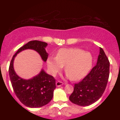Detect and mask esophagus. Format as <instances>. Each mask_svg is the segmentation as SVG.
<instances>
[{"label": "esophagus", "mask_w": 120, "mask_h": 120, "mask_svg": "<svg viewBox=\"0 0 120 120\" xmlns=\"http://www.w3.org/2000/svg\"><path fill=\"white\" fill-rule=\"evenodd\" d=\"M63 84L64 83L63 82L60 81H57L56 82V85L57 86H60L63 85Z\"/></svg>", "instance_id": "obj_1"}]
</instances>
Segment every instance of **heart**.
<instances>
[{"instance_id":"obj_1","label":"heart","mask_w":120,"mask_h":120,"mask_svg":"<svg viewBox=\"0 0 120 120\" xmlns=\"http://www.w3.org/2000/svg\"><path fill=\"white\" fill-rule=\"evenodd\" d=\"M93 57L89 52L78 48H62L57 56L49 57L47 60L48 68L55 75L65 66V72L74 81L84 77L92 66Z\"/></svg>"}]
</instances>
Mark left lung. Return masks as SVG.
I'll return each instance as SVG.
<instances>
[{"label":"left lung","mask_w":120,"mask_h":120,"mask_svg":"<svg viewBox=\"0 0 120 120\" xmlns=\"http://www.w3.org/2000/svg\"><path fill=\"white\" fill-rule=\"evenodd\" d=\"M110 62L102 48L97 64L78 83H75L70 100L75 105L89 106L100 99L105 92L109 77Z\"/></svg>","instance_id":"left-lung-1"}]
</instances>
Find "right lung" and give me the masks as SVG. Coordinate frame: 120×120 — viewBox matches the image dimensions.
Masks as SVG:
<instances>
[{
    "label": "right lung",
    "instance_id": "obj_1",
    "mask_svg": "<svg viewBox=\"0 0 120 120\" xmlns=\"http://www.w3.org/2000/svg\"><path fill=\"white\" fill-rule=\"evenodd\" d=\"M47 45V43L39 41H30L17 50L10 64L8 72L14 93L23 105L31 108L42 107L50 102L53 98V91L56 87V79L43 70L32 79H22L14 71L13 61L17 54L28 49L37 51L41 55L42 60L46 61L48 57L45 50Z\"/></svg>",
    "mask_w": 120,
    "mask_h": 120
}]
</instances>
